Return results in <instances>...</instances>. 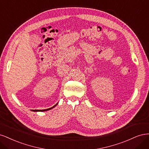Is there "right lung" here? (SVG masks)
<instances>
[{"instance_id":"obj_1","label":"right lung","mask_w":149,"mask_h":149,"mask_svg":"<svg viewBox=\"0 0 149 149\" xmlns=\"http://www.w3.org/2000/svg\"><path fill=\"white\" fill-rule=\"evenodd\" d=\"M57 104H58V103H57V104H56L54 106H53L52 107H51L50 108H48V109H33V110H31V111H47V110H49L51 109H52L53 108H54Z\"/></svg>"}]
</instances>
